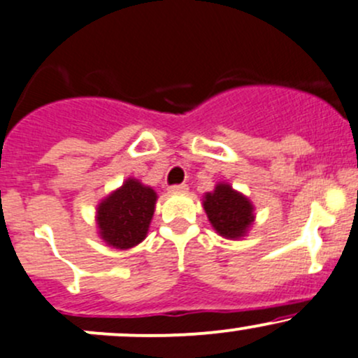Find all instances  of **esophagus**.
Here are the masks:
<instances>
[{"instance_id":"1","label":"esophagus","mask_w":358,"mask_h":358,"mask_svg":"<svg viewBox=\"0 0 358 358\" xmlns=\"http://www.w3.org/2000/svg\"><path fill=\"white\" fill-rule=\"evenodd\" d=\"M188 192V187L185 183H182V185H173L170 187V194H187Z\"/></svg>"}]
</instances>
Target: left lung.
<instances>
[{"mask_svg": "<svg viewBox=\"0 0 358 358\" xmlns=\"http://www.w3.org/2000/svg\"><path fill=\"white\" fill-rule=\"evenodd\" d=\"M202 206L215 233L226 239L245 238L255 222L251 200L226 182H219L214 190L207 192Z\"/></svg>", "mask_w": 358, "mask_h": 358, "instance_id": "obj_1", "label": "left lung"}]
</instances>
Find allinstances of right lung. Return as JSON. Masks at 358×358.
Returning a JSON list of instances; mask_svg holds the SVG:
<instances>
[{
  "mask_svg": "<svg viewBox=\"0 0 358 358\" xmlns=\"http://www.w3.org/2000/svg\"><path fill=\"white\" fill-rule=\"evenodd\" d=\"M158 194L137 178H127L96 206L98 236L115 250L143 243L155 215Z\"/></svg>",
  "mask_w": 358,
  "mask_h": 358,
  "instance_id": "add662e5",
  "label": "right lung"
}]
</instances>
